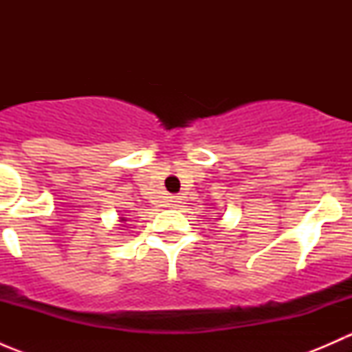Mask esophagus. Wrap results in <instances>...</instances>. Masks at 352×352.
Wrapping results in <instances>:
<instances>
[{
    "mask_svg": "<svg viewBox=\"0 0 352 352\" xmlns=\"http://www.w3.org/2000/svg\"><path fill=\"white\" fill-rule=\"evenodd\" d=\"M179 202H180V197H177V196H173V197L168 199V206H170V208H177V206H179Z\"/></svg>",
    "mask_w": 352,
    "mask_h": 352,
    "instance_id": "obj_1",
    "label": "esophagus"
}]
</instances>
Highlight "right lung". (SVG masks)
I'll return each mask as SVG.
<instances>
[{"label": "right lung", "mask_w": 352, "mask_h": 352, "mask_svg": "<svg viewBox=\"0 0 352 352\" xmlns=\"http://www.w3.org/2000/svg\"><path fill=\"white\" fill-rule=\"evenodd\" d=\"M119 221H120V223H124V221H127V218H119Z\"/></svg>", "instance_id": "obj_1"}]
</instances>
